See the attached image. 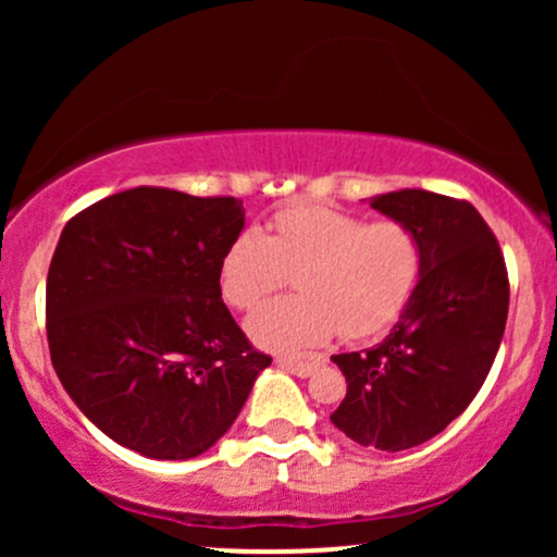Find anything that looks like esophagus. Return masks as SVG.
Listing matches in <instances>:
<instances>
[{"label":"esophagus","instance_id":"34e87169","mask_svg":"<svg viewBox=\"0 0 557 557\" xmlns=\"http://www.w3.org/2000/svg\"><path fill=\"white\" fill-rule=\"evenodd\" d=\"M322 361V356H309V359H296V356H277V367L287 369V372L298 376H309L314 372L317 363Z\"/></svg>","mask_w":557,"mask_h":557}]
</instances>
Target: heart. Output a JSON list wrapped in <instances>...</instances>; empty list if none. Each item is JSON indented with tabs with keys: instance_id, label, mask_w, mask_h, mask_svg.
<instances>
[{
	"instance_id": "obj_1",
	"label": "heart",
	"mask_w": 557,
	"mask_h": 557,
	"mask_svg": "<svg viewBox=\"0 0 557 557\" xmlns=\"http://www.w3.org/2000/svg\"><path fill=\"white\" fill-rule=\"evenodd\" d=\"M421 259L417 230L406 222L293 203L272 214L267 235L248 227L230 240L220 290L233 309L248 311L296 272V296L253 311L248 335L270 350H304L337 330L361 341L393 324L419 283Z\"/></svg>"
}]
</instances>
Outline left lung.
<instances>
[{
    "label": "left lung",
    "instance_id": "8db88e82",
    "mask_svg": "<svg viewBox=\"0 0 557 557\" xmlns=\"http://www.w3.org/2000/svg\"><path fill=\"white\" fill-rule=\"evenodd\" d=\"M369 207L417 230L424 259L385 341L332 356L348 393L330 419L354 443L398 453L432 440L476 398L500 348L510 283L500 243L463 198L408 188Z\"/></svg>",
    "mask_w": 557,
    "mask_h": 557
}]
</instances>
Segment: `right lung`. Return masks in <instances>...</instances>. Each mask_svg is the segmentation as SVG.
<instances>
[{
  "label": "right lung",
  "instance_id": "right-lung-1",
  "mask_svg": "<svg viewBox=\"0 0 557 557\" xmlns=\"http://www.w3.org/2000/svg\"><path fill=\"white\" fill-rule=\"evenodd\" d=\"M243 216L240 198L140 185L62 230L47 277L52 367L75 406L140 456H201L272 363L220 290Z\"/></svg>",
  "mask_w": 557,
  "mask_h": 557
}]
</instances>
